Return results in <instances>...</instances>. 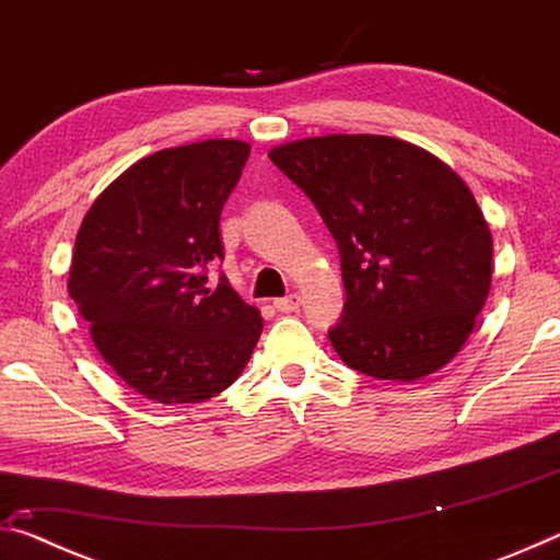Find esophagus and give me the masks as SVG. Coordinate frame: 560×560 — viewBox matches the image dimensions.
Here are the masks:
<instances>
[{
    "label": "esophagus",
    "instance_id": "34e87169",
    "mask_svg": "<svg viewBox=\"0 0 560 560\" xmlns=\"http://www.w3.org/2000/svg\"><path fill=\"white\" fill-rule=\"evenodd\" d=\"M299 306H301V299L296 296V293L273 301V308L281 311V314H293V311H299Z\"/></svg>",
    "mask_w": 560,
    "mask_h": 560
}]
</instances>
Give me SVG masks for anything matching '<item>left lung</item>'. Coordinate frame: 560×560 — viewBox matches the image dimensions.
<instances>
[{
	"label": "left lung",
	"instance_id": "8db88e82",
	"mask_svg": "<svg viewBox=\"0 0 560 560\" xmlns=\"http://www.w3.org/2000/svg\"><path fill=\"white\" fill-rule=\"evenodd\" d=\"M334 234L340 360L377 381H417L459 353L491 287V232L462 177L387 136H324L273 148Z\"/></svg>",
	"mask_w": 560,
	"mask_h": 560
}]
</instances>
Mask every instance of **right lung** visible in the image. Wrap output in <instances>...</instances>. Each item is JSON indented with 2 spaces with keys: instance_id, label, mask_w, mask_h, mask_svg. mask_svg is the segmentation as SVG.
Here are the masks:
<instances>
[{
  "instance_id": "add662e5",
  "label": "right lung",
  "mask_w": 560,
  "mask_h": 560,
  "mask_svg": "<svg viewBox=\"0 0 560 560\" xmlns=\"http://www.w3.org/2000/svg\"><path fill=\"white\" fill-rule=\"evenodd\" d=\"M242 140L167 148L130 165L75 236L69 293L122 383L148 400L205 402L230 387L261 336L259 311L207 269L224 259L220 214Z\"/></svg>"
}]
</instances>
